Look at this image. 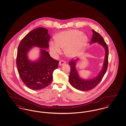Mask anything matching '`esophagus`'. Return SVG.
Returning a JSON list of instances; mask_svg holds the SVG:
<instances>
[{"instance_id":"1","label":"esophagus","mask_w":126,"mask_h":126,"mask_svg":"<svg viewBox=\"0 0 126 126\" xmlns=\"http://www.w3.org/2000/svg\"><path fill=\"white\" fill-rule=\"evenodd\" d=\"M65 62L64 61V60H61L60 62H59V65L61 66V65H63V64H64L65 63Z\"/></svg>"}]
</instances>
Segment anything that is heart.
Instances as JSON below:
<instances>
[{
  "label": "heart",
  "instance_id": "b5f03b06",
  "mask_svg": "<svg viewBox=\"0 0 126 126\" xmlns=\"http://www.w3.org/2000/svg\"><path fill=\"white\" fill-rule=\"evenodd\" d=\"M86 35L77 30H69L62 31L55 37V41H50V50L55 53H61V48L65 49L68 57H73L80 53L87 42Z\"/></svg>",
  "mask_w": 126,
  "mask_h": 126
}]
</instances>
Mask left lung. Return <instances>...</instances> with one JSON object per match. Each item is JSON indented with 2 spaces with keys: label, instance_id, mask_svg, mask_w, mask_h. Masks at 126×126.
I'll list each match as a JSON object with an SVG mask.
<instances>
[{
  "label": "left lung",
  "instance_id": "obj_1",
  "mask_svg": "<svg viewBox=\"0 0 126 126\" xmlns=\"http://www.w3.org/2000/svg\"><path fill=\"white\" fill-rule=\"evenodd\" d=\"M93 37L90 44L97 42L103 47L105 50V56L103 66L99 74L93 79H81L79 75L76 68V64L78 58L76 60H70L69 64L71 67L69 75V82L74 88L81 91H87L93 89L97 86L102 80L105 74L108 65L109 49L106 42L102 36L98 32L93 30Z\"/></svg>",
  "mask_w": 126,
  "mask_h": 126
}]
</instances>
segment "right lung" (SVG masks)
<instances>
[{
    "instance_id": "1",
    "label": "right lung",
    "mask_w": 126,
    "mask_h": 126,
    "mask_svg": "<svg viewBox=\"0 0 126 126\" xmlns=\"http://www.w3.org/2000/svg\"><path fill=\"white\" fill-rule=\"evenodd\" d=\"M50 38L48 30L43 27L36 28L27 33L18 47L16 66L22 81L29 89L40 90L48 86L53 79V71L58 67L59 61L52 58L45 49L49 48ZM42 48L40 58L31 61L27 53L32 47Z\"/></svg>"
}]
</instances>
